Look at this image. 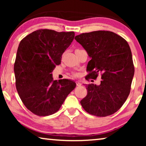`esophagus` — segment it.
<instances>
[{"mask_svg":"<svg viewBox=\"0 0 146 146\" xmlns=\"http://www.w3.org/2000/svg\"><path fill=\"white\" fill-rule=\"evenodd\" d=\"M76 86H80L81 85H82V84H81V82H80V81H76Z\"/></svg>","mask_w":146,"mask_h":146,"instance_id":"34e87169","label":"esophagus"}]
</instances>
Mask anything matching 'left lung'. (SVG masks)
<instances>
[{
  "label": "left lung",
  "mask_w": 146,
  "mask_h": 146,
  "mask_svg": "<svg viewBox=\"0 0 146 146\" xmlns=\"http://www.w3.org/2000/svg\"><path fill=\"white\" fill-rule=\"evenodd\" d=\"M75 39L91 58L87 66L86 80L97 79L100 84H88V93L80 101L86 112L107 117L117 112L129 95L135 73L131 51L127 42L110 31L81 33Z\"/></svg>",
  "instance_id": "1"
}]
</instances>
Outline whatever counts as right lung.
<instances>
[{"mask_svg":"<svg viewBox=\"0 0 146 146\" xmlns=\"http://www.w3.org/2000/svg\"><path fill=\"white\" fill-rule=\"evenodd\" d=\"M74 36V31L40 29L20 42L14 64L16 88L22 102L33 114H54L76 87L75 82L68 79L54 80L51 73L60 64Z\"/></svg>","mask_w":146,"mask_h":146,"instance_id":"1","label":"right lung"}]
</instances>
